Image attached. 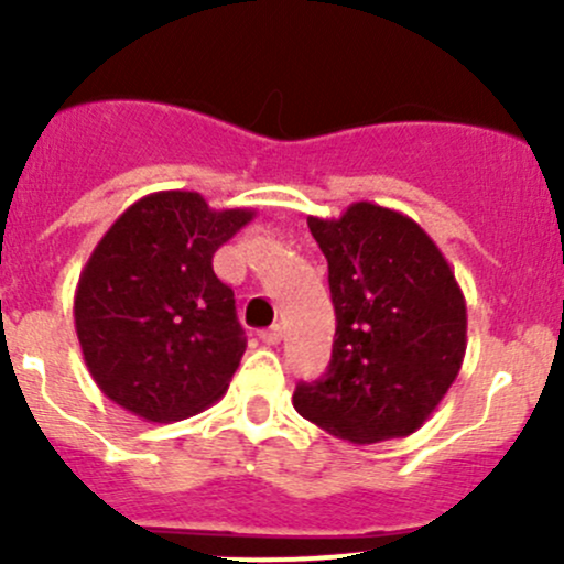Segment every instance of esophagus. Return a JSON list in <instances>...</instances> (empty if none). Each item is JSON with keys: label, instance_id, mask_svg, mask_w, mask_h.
Segmentation results:
<instances>
[{"label": "esophagus", "instance_id": "34e87169", "mask_svg": "<svg viewBox=\"0 0 564 564\" xmlns=\"http://www.w3.org/2000/svg\"><path fill=\"white\" fill-rule=\"evenodd\" d=\"M259 338H261V344H267V346H278V344H281V327L261 329Z\"/></svg>", "mask_w": 564, "mask_h": 564}]
</instances>
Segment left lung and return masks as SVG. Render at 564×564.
Returning a JSON list of instances; mask_svg holds the SVG:
<instances>
[{
    "instance_id": "left-lung-1",
    "label": "left lung",
    "mask_w": 564,
    "mask_h": 564,
    "mask_svg": "<svg viewBox=\"0 0 564 564\" xmlns=\"http://www.w3.org/2000/svg\"><path fill=\"white\" fill-rule=\"evenodd\" d=\"M308 229L338 324L327 373L297 384L294 409L351 445L414 434L464 362L466 303L451 264L409 215L371 202L311 215Z\"/></svg>"
}]
</instances>
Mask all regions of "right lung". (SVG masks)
Masks as SVG:
<instances>
[{
    "label": "right lung",
    "instance_id": "add662e5",
    "mask_svg": "<svg viewBox=\"0 0 564 564\" xmlns=\"http://www.w3.org/2000/svg\"><path fill=\"white\" fill-rule=\"evenodd\" d=\"M253 215L213 209L202 193L161 191L113 220L73 300L84 362L106 398L172 423L229 390L246 333L213 256Z\"/></svg>",
    "mask_w": 564,
    "mask_h": 564
}]
</instances>
